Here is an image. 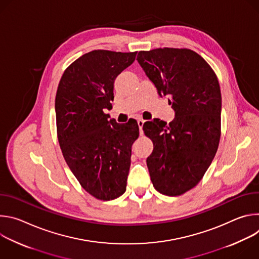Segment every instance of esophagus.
Segmentation results:
<instances>
[{
  "label": "esophagus",
  "instance_id": "esophagus-1",
  "mask_svg": "<svg viewBox=\"0 0 259 259\" xmlns=\"http://www.w3.org/2000/svg\"><path fill=\"white\" fill-rule=\"evenodd\" d=\"M137 124H138V127H139V133H140V135H142L143 134L142 127H143V124H144V120H141V119L137 120Z\"/></svg>",
  "mask_w": 259,
  "mask_h": 259
}]
</instances>
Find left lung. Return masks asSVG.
<instances>
[{"label": "left lung", "mask_w": 259, "mask_h": 259, "mask_svg": "<svg viewBox=\"0 0 259 259\" xmlns=\"http://www.w3.org/2000/svg\"><path fill=\"white\" fill-rule=\"evenodd\" d=\"M137 61L161 97L169 96L175 118L146 122L154 143L146 159L154 188L175 197L195 188L209 168L220 139L221 93L215 72L190 49L140 51Z\"/></svg>", "instance_id": "1"}]
</instances>
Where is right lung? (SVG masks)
<instances>
[{
	"label": "right lung",
	"mask_w": 259,
	"mask_h": 259,
	"mask_svg": "<svg viewBox=\"0 0 259 259\" xmlns=\"http://www.w3.org/2000/svg\"><path fill=\"white\" fill-rule=\"evenodd\" d=\"M137 52L94 50L63 72L55 97L57 137L63 158L82 188L109 201L126 191L137 123L118 124L103 113L112 106L114 83Z\"/></svg>",
	"instance_id": "1"
}]
</instances>
